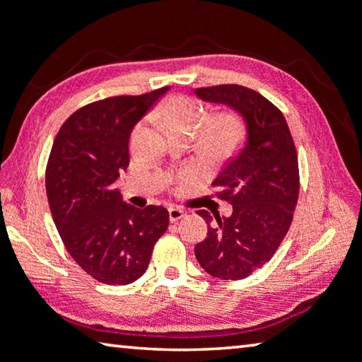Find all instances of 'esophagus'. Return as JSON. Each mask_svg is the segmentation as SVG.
<instances>
[{
	"label": "esophagus",
	"mask_w": 362,
	"mask_h": 362,
	"mask_svg": "<svg viewBox=\"0 0 362 362\" xmlns=\"http://www.w3.org/2000/svg\"><path fill=\"white\" fill-rule=\"evenodd\" d=\"M182 217H185V211L180 209V208H175V206H170V208H169V219H170V222L180 221Z\"/></svg>",
	"instance_id": "34e87169"
}]
</instances>
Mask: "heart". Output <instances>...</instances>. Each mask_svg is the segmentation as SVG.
<instances>
[{
  "mask_svg": "<svg viewBox=\"0 0 362 362\" xmlns=\"http://www.w3.org/2000/svg\"><path fill=\"white\" fill-rule=\"evenodd\" d=\"M154 119L169 135H192L194 148L209 160L228 159L242 150L246 141V125L233 109H221L204 117V109L185 95H170L153 111Z\"/></svg>",
  "mask_w": 362,
  "mask_h": 362,
  "instance_id": "1",
  "label": "heart"
}]
</instances>
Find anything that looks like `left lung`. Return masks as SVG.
Returning <instances> with one entry per match:
<instances>
[{"label": "left lung", "mask_w": 362, "mask_h": 362, "mask_svg": "<svg viewBox=\"0 0 362 362\" xmlns=\"http://www.w3.org/2000/svg\"><path fill=\"white\" fill-rule=\"evenodd\" d=\"M206 101L237 109L248 124V143L212 187L233 206L230 217L197 211L208 223V237L194 256L212 277L242 280L271 261L293 221L300 194V168L293 136L280 109L243 85L197 88Z\"/></svg>", "instance_id": "left-lung-1"}]
</instances>
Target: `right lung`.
<instances>
[{
    "label": "right lung",
    "mask_w": 362,
    "mask_h": 362,
    "mask_svg": "<svg viewBox=\"0 0 362 362\" xmlns=\"http://www.w3.org/2000/svg\"><path fill=\"white\" fill-rule=\"evenodd\" d=\"M168 88L82 106L61 125L51 148L45 174L51 216L69 255L101 284L140 279L168 230V209L134 208L114 187L129 168L132 129Z\"/></svg>",
    "instance_id": "1"
}]
</instances>
